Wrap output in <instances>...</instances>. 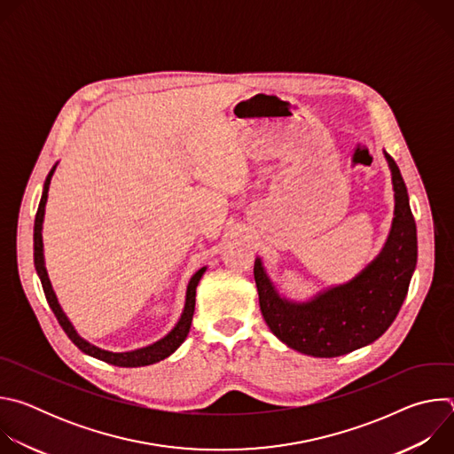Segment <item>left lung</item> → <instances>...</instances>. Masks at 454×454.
I'll return each mask as SVG.
<instances>
[{"label": "left lung", "instance_id": "1", "mask_svg": "<svg viewBox=\"0 0 454 454\" xmlns=\"http://www.w3.org/2000/svg\"><path fill=\"white\" fill-rule=\"evenodd\" d=\"M395 210L387 239L373 261L352 280L319 291L305 301L282 296L262 258H254V282L262 316L289 348L314 357H338L373 343L392 325L417 266V226L408 190L394 158Z\"/></svg>", "mask_w": 454, "mask_h": 454}]
</instances>
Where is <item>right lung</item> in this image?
Instances as JSON below:
<instances>
[{
    "label": "right lung",
    "instance_id": "1",
    "mask_svg": "<svg viewBox=\"0 0 454 454\" xmlns=\"http://www.w3.org/2000/svg\"><path fill=\"white\" fill-rule=\"evenodd\" d=\"M57 168V163L51 167L50 174L46 176L44 186H43V196H41V203L37 208V215H35V223H34V264H35V271L39 275V280L43 284V291L46 296V301L50 305V309L53 310L59 325L62 327V331L67 333V336L77 345L79 350H82L84 354L100 359L104 363L114 364V366H123V368H137V366H147V364H154L165 357H168L170 354H174L179 345L186 340L190 325H192V316H193V309H196V289L198 284L201 280V277L205 275L207 268H201L200 271L193 273V277L190 278L188 286H186V296H184V307L183 312L177 319V323L174 325V329L163 336L161 340H158L153 345L137 348V350H127V352H111V350H104L90 341H86L84 338L79 336V333L75 331V327L72 325V321L68 319V316L64 314L62 307L59 305V300L53 293L51 282L48 278L46 273V266H44V253H43V221H44V207H46V200H48V188H50V181L51 176Z\"/></svg>",
    "mask_w": 454,
    "mask_h": 454
}]
</instances>
